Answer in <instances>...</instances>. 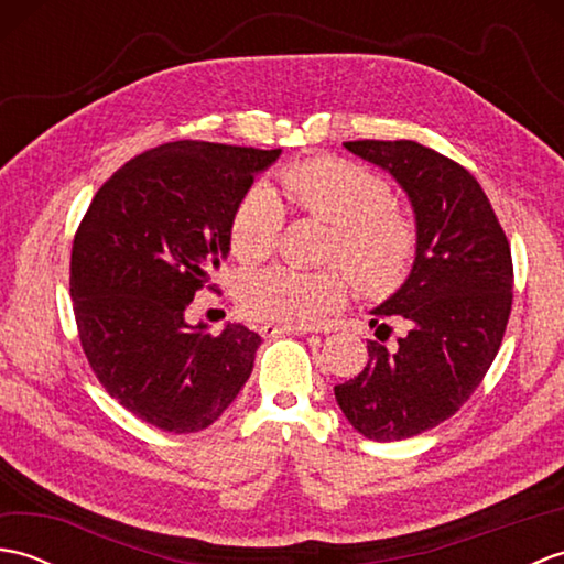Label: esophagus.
<instances>
[{"mask_svg": "<svg viewBox=\"0 0 564 564\" xmlns=\"http://www.w3.org/2000/svg\"><path fill=\"white\" fill-rule=\"evenodd\" d=\"M261 337H275V334H307V327H285V325H273V322H263L259 327Z\"/></svg>", "mask_w": 564, "mask_h": 564, "instance_id": "34e87169", "label": "esophagus"}]
</instances>
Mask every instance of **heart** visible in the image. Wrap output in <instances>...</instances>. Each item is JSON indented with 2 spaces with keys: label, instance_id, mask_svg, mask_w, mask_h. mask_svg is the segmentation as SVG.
<instances>
[{
  "label": "heart",
  "instance_id": "heart-1",
  "mask_svg": "<svg viewBox=\"0 0 564 564\" xmlns=\"http://www.w3.org/2000/svg\"><path fill=\"white\" fill-rule=\"evenodd\" d=\"M279 196L297 213L334 225L329 259L344 263L366 295L392 293L410 273L419 232L410 213L394 203L390 184L366 166L315 158L279 172ZM283 225V210L269 191L254 188L239 200L230 220V249L237 261L269 259ZM341 267L295 271L273 267L247 275L239 305L249 317L285 327H307L337 310L354 282Z\"/></svg>",
  "mask_w": 564,
  "mask_h": 564
}]
</instances>
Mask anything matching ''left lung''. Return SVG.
Returning a JSON list of instances; mask_svg holds the SVG:
<instances>
[{
    "mask_svg": "<svg viewBox=\"0 0 564 564\" xmlns=\"http://www.w3.org/2000/svg\"><path fill=\"white\" fill-rule=\"evenodd\" d=\"M344 148L388 170L416 215L410 279L373 310L368 364L334 388L349 424L370 441H402L446 422L480 386L505 339L513 301L509 239L477 178L414 140H354ZM390 318L405 334L384 341Z\"/></svg>",
    "mask_w": 564,
    "mask_h": 564,
    "instance_id": "1",
    "label": "left lung"
}]
</instances>
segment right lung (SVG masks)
<instances>
[{"label": "right lung", "instance_id": "1", "mask_svg": "<svg viewBox=\"0 0 564 564\" xmlns=\"http://www.w3.org/2000/svg\"><path fill=\"white\" fill-rule=\"evenodd\" d=\"M281 150L176 140L106 182L75 232L69 295L89 368L142 422L174 434L210 426L242 390L257 332L188 327L186 307L230 249V220Z\"/></svg>", "mask_w": 564, "mask_h": 564}]
</instances>
